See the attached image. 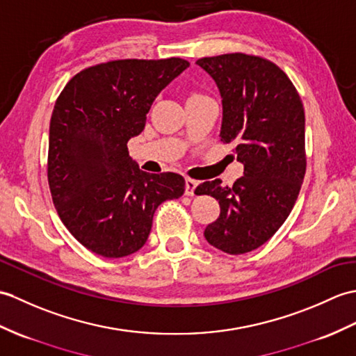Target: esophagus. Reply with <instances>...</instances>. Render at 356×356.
<instances>
[{"label": "esophagus", "mask_w": 356, "mask_h": 356, "mask_svg": "<svg viewBox=\"0 0 356 356\" xmlns=\"http://www.w3.org/2000/svg\"><path fill=\"white\" fill-rule=\"evenodd\" d=\"M197 185H198V181H197L195 179L186 177V179H185V194H186V195H194Z\"/></svg>", "instance_id": "obj_1"}]
</instances>
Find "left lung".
Instances as JSON below:
<instances>
[{"label": "left lung", "instance_id": "8db88e82", "mask_svg": "<svg viewBox=\"0 0 356 356\" xmlns=\"http://www.w3.org/2000/svg\"><path fill=\"white\" fill-rule=\"evenodd\" d=\"M197 65L216 80L222 98L220 136L234 144L244 176L232 186L209 180L195 188L220 203L204 238L216 249L243 254L277 232L299 197L307 171L305 112L293 81L261 56L229 53Z\"/></svg>", "mask_w": 356, "mask_h": 356}]
</instances>
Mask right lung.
Here are the masks:
<instances>
[{"mask_svg":"<svg viewBox=\"0 0 356 356\" xmlns=\"http://www.w3.org/2000/svg\"><path fill=\"white\" fill-rule=\"evenodd\" d=\"M189 62L122 59L81 70L57 97L47 175L56 211L88 250L104 258L138 252L165 200L185 191L176 172L139 170L127 150L161 90Z\"/></svg>","mask_w":356,"mask_h":356,"instance_id":"right-lung-1","label":"right lung"}]
</instances>
